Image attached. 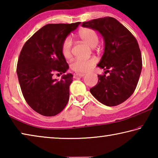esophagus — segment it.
<instances>
[{
  "mask_svg": "<svg viewBox=\"0 0 158 158\" xmlns=\"http://www.w3.org/2000/svg\"><path fill=\"white\" fill-rule=\"evenodd\" d=\"M85 76V74L84 73H75L74 74V77H83Z\"/></svg>",
  "mask_w": 158,
  "mask_h": 158,
  "instance_id": "esophagus-1",
  "label": "esophagus"
}]
</instances>
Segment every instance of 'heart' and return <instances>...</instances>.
Masks as SVG:
<instances>
[{
    "mask_svg": "<svg viewBox=\"0 0 158 158\" xmlns=\"http://www.w3.org/2000/svg\"><path fill=\"white\" fill-rule=\"evenodd\" d=\"M79 37L81 40L90 47H95L98 43V36L96 32L89 28H81L79 31ZM73 42L70 38H66L62 44V53L65 58L71 56V49ZM97 60L94 58L88 60L75 59L71 63L70 68L73 70L77 73H86L91 69L94 66Z\"/></svg>",
    "mask_w": 158,
    "mask_h": 158,
    "instance_id": "b5f03b06",
    "label": "heart"
}]
</instances>
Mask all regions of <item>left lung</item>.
I'll use <instances>...</instances> for the list:
<instances>
[{"instance_id": "left-lung-1", "label": "left lung", "mask_w": 158, "mask_h": 158, "mask_svg": "<svg viewBox=\"0 0 158 158\" xmlns=\"http://www.w3.org/2000/svg\"><path fill=\"white\" fill-rule=\"evenodd\" d=\"M83 27L100 33L105 40V52L98 66L109 76L98 75V82L90 92L100 102L118 105L133 94L139 79L142 59L137 40L116 19L99 18L82 23Z\"/></svg>"}]
</instances>
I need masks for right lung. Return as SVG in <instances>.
Wrapping results in <instances>:
<instances>
[{
  "label": "right lung",
  "mask_w": 158,
  "mask_h": 158,
  "mask_svg": "<svg viewBox=\"0 0 158 158\" xmlns=\"http://www.w3.org/2000/svg\"><path fill=\"white\" fill-rule=\"evenodd\" d=\"M79 24L45 25L26 42L21 51L17 73L21 92L28 105L42 116H56L68 102L73 75L63 74L60 81L53 75L65 73L69 69L62 44Z\"/></svg>",
  "instance_id": "1"
}]
</instances>
